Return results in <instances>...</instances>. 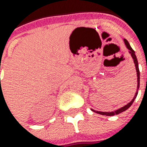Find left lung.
<instances>
[{
	"label": "left lung",
	"mask_w": 147,
	"mask_h": 147,
	"mask_svg": "<svg viewBox=\"0 0 147 147\" xmlns=\"http://www.w3.org/2000/svg\"><path fill=\"white\" fill-rule=\"evenodd\" d=\"M124 43H125V45H126V47L127 48V49L129 50V53L131 55V57H132V59L134 60V66H135V69H136V72H137V91L135 92V95H134V98H132V100H131V102H128L127 105L123 106V107H121L119 109L116 110V111H111V112H103V111H95V110L91 109L92 111H94L95 113H98L99 115H107V116H113V115H119L120 113L123 112L125 111L126 110H127L131 105H132V103L134 102V99L136 98V96L138 95V88H139V82H140V72H139V69H138V59H137V57L135 56V52L132 49V48L131 47V45L130 44L128 43L126 39H124Z\"/></svg>",
	"instance_id": "1"
}]
</instances>
